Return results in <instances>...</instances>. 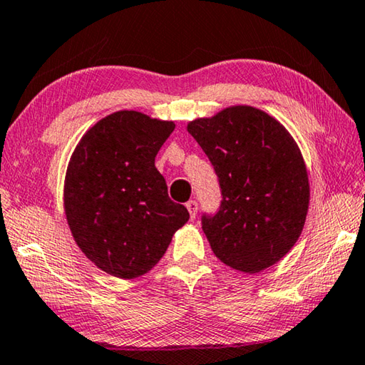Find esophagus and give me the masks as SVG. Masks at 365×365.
I'll use <instances>...</instances> for the list:
<instances>
[{
	"label": "esophagus",
	"mask_w": 365,
	"mask_h": 365,
	"mask_svg": "<svg viewBox=\"0 0 365 365\" xmlns=\"http://www.w3.org/2000/svg\"><path fill=\"white\" fill-rule=\"evenodd\" d=\"M187 210H189V215H190V220H194L197 217V210H199V204H197L195 200H189L187 204Z\"/></svg>",
	"instance_id": "34e87169"
}]
</instances>
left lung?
I'll list each match as a JSON object with an SVG mask.
<instances>
[{
	"label": "left lung",
	"mask_w": 365,
	"mask_h": 365,
	"mask_svg": "<svg viewBox=\"0 0 365 365\" xmlns=\"http://www.w3.org/2000/svg\"><path fill=\"white\" fill-rule=\"evenodd\" d=\"M218 176L222 204L202 215L213 254L235 270L259 273L299 239L309 178L297 143L277 119L252 106H230L187 124Z\"/></svg>",
	"instance_id": "8db88e82"
}]
</instances>
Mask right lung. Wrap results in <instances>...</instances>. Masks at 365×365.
<instances>
[{
	"label": "right lung",
	"instance_id": "right-lung-1",
	"mask_svg": "<svg viewBox=\"0 0 365 365\" xmlns=\"http://www.w3.org/2000/svg\"><path fill=\"white\" fill-rule=\"evenodd\" d=\"M173 130V121L116 111L88 129L71 157L64 181L71 232L87 259L113 277L152 270L189 220L155 168Z\"/></svg>",
	"mask_w": 365,
	"mask_h": 365
}]
</instances>
